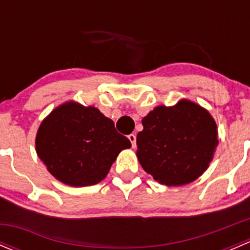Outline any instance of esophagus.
I'll list each match as a JSON object with an SVG mask.
<instances>
[{
  "instance_id": "obj_1",
  "label": "esophagus",
  "mask_w": 250,
  "mask_h": 250,
  "mask_svg": "<svg viewBox=\"0 0 250 250\" xmlns=\"http://www.w3.org/2000/svg\"><path fill=\"white\" fill-rule=\"evenodd\" d=\"M128 139H129L130 143H132L133 147H135V146H137V137H135V134H129L128 135Z\"/></svg>"
}]
</instances>
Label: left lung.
Instances as JSON below:
<instances>
[{
    "label": "left lung",
    "mask_w": 250,
    "mask_h": 250,
    "mask_svg": "<svg viewBox=\"0 0 250 250\" xmlns=\"http://www.w3.org/2000/svg\"><path fill=\"white\" fill-rule=\"evenodd\" d=\"M138 133V158L158 183L180 186L202 175L213 160L218 132L213 117L200 105L181 100L157 106L143 118Z\"/></svg>",
    "instance_id": "left-lung-1"
}]
</instances>
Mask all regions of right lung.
<instances>
[{"label":"right lung","mask_w":250,"mask_h":250,"mask_svg":"<svg viewBox=\"0 0 250 250\" xmlns=\"http://www.w3.org/2000/svg\"><path fill=\"white\" fill-rule=\"evenodd\" d=\"M132 146L112 120L93 106L65 103L41 123L36 151L53 176L70 186L95 185L123 148Z\"/></svg>","instance_id":"1"}]
</instances>
